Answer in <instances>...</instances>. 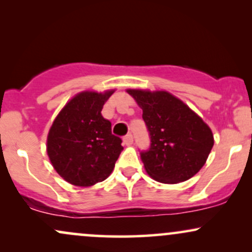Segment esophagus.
Here are the masks:
<instances>
[{"instance_id":"34e87169","label":"esophagus","mask_w":252,"mask_h":252,"mask_svg":"<svg viewBox=\"0 0 252 252\" xmlns=\"http://www.w3.org/2000/svg\"><path fill=\"white\" fill-rule=\"evenodd\" d=\"M132 142H134V138H132L131 134H128L123 137V143L126 144V146H131Z\"/></svg>"}]
</instances>
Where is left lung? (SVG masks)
<instances>
[{
  "instance_id": "obj_1",
  "label": "left lung",
  "mask_w": 252,
  "mask_h": 252,
  "mask_svg": "<svg viewBox=\"0 0 252 252\" xmlns=\"http://www.w3.org/2000/svg\"><path fill=\"white\" fill-rule=\"evenodd\" d=\"M142 109L150 148L141 153L148 175L162 184H179L194 176L206 163L215 138L212 130L187 104L158 90L128 89Z\"/></svg>"
}]
</instances>
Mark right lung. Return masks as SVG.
<instances>
[{
    "label": "right lung",
    "mask_w": 252,
    "mask_h": 252,
    "mask_svg": "<svg viewBox=\"0 0 252 252\" xmlns=\"http://www.w3.org/2000/svg\"><path fill=\"white\" fill-rule=\"evenodd\" d=\"M114 92L115 89L79 92L52 123L46 150L53 168L68 184L94 186L114 170L122 140L111 134V123L100 114Z\"/></svg>",
    "instance_id": "obj_1"
}]
</instances>
